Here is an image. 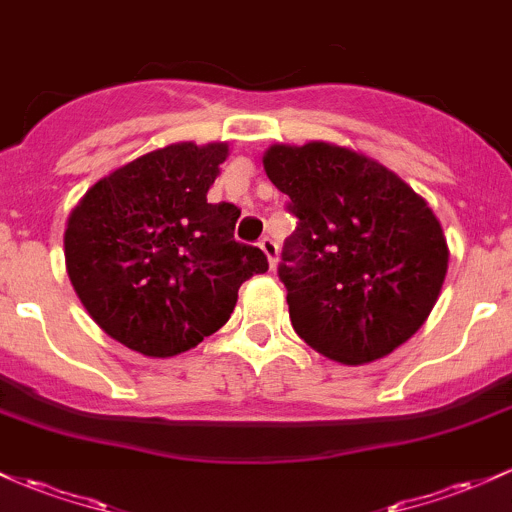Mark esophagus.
<instances>
[{
    "label": "esophagus",
    "instance_id": "obj_1",
    "mask_svg": "<svg viewBox=\"0 0 512 512\" xmlns=\"http://www.w3.org/2000/svg\"><path fill=\"white\" fill-rule=\"evenodd\" d=\"M258 246H261L263 254H266L268 263H271V268H276V263H278V244H276V241H273L271 236H263V239L258 241Z\"/></svg>",
    "mask_w": 512,
    "mask_h": 512
}]
</instances>
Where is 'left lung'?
<instances>
[{"label": "left lung", "instance_id": "left-lung-1", "mask_svg": "<svg viewBox=\"0 0 512 512\" xmlns=\"http://www.w3.org/2000/svg\"><path fill=\"white\" fill-rule=\"evenodd\" d=\"M263 168L298 217L278 276L300 339L349 366L408 342L432 312L449 263L427 202L393 170L324 141L271 146Z\"/></svg>", "mask_w": 512, "mask_h": 512}]
</instances>
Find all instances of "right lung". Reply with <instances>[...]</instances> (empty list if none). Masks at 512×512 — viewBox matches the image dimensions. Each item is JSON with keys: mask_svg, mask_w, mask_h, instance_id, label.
<instances>
[{"mask_svg": "<svg viewBox=\"0 0 512 512\" xmlns=\"http://www.w3.org/2000/svg\"><path fill=\"white\" fill-rule=\"evenodd\" d=\"M227 144L146 153L92 185L68 217L65 268L90 317L144 356H175L232 317L244 280L268 271L234 239L241 210L207 202Z\"/></svg>", "mask_w": 512, "mask_h": 512, "instance_id": "add662e5", "label": "right lung"}]
</instances>
